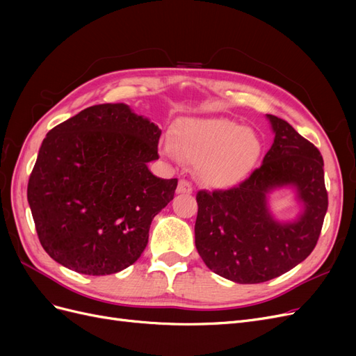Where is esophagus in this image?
Here are the masks:
<instances>
[{
    "label": "esophagus",
    "mask_w": 356,
    "mask_h": 356,
    "mask_svg": "<svg viewBox=\"0 0 356 356\" xmlns=\"http://www.w3.org/2000/svg\"><path fill=\"white\" fill-rule=\"evenodd\" d=\"M177 191L181 193V195H191V193H193L191 182H188L187 179H179Z\"/></svg>",
    "instance_id": "obj_1"
}]
</instances>
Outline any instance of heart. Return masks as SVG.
Segmentation results:
<instances>
[{
  "label": "heart",
  "mask_w": 356,
  "mask_h": 356,
  "mask_svg": "<svg viewBox=\"0 0 356 356\" xmlns=\"http://www.w3.org/2000/svg\"><path fill=\"white\" fill-rule=\"evenodd\" d=\"M163 153L178 160L197 161L200 178L209 186L225 187L248 175L261 153V144L251 129L224 117L182 118L172 129V141Z\"/></svg>",
  "instance_id": "b5f03b06"
}]
</instances>
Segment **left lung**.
<instances>
[{
  "label": "left lung",
  "mask_w": 356,
  "mask_h": 356,
  "mask_svg": "<svg viewBox=\"0 0 356 356\" xmlns=\"http://www.w3.org/2000/svg\"><path fill=\"white\" fill-rule=\"evenodd\" d=\"M267 117L275 141L261 166L239 186L196 195L197 252L212 272L238 284L270 281L306 260L328 208L319 149L288 122ZM282 185H294L305 204L296 223H277L266 209L265 195Z\"/></svg>",
  "instance_id": "left-lung-1"
}]
</instances>
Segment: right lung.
Instances as JSON below:
<instances>
[{
    "mask_svg": "<svg viewBox=\"0 0 356 356\" xmlns=\"http://www.w3.org/2000/svg\"><path fill=\"white\" fill-rule=\"evenodd\" d=\"M160 129L124 104H101L55 126L28 181V202L44 251L83 275L134 264L153 218L174 199L178 179H161Z\"/></svg>",
    "mask_w": 356,
    "mask_h": 356,
    "instance_id": "obj_1",
    "label": "right lung"
}]
</instances>
